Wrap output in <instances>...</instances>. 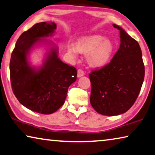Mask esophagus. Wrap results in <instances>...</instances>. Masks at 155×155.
Masks as SVG:
<instances>
[{
    "mask_svg": "<svg viewBox=\"0 0 155 155\" xmlns=\"http://www.w3.org/2000/svg\"><path fill=\"white\" fill-rule=\"evenodd\" d=\"M84 70H82L81 69H79V70H78L77 71V77H82V76L84 75Z\"/></svg>",
    "mask_w": 155,
    "mask_h": 155,
    "instance_id": "esophagus-1",
    "label": "esophagus"
}]
</instances>
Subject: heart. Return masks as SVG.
Returning a JSON list of instances; mask_svg holds the SVG:
<instances>
[{"label":"heart","instance_id":"b5f03b06","mask_svg":"<svg viewBox=\"0 0 155 155\" xmlns=\"http://www.w3.org/2000/svg\"><path fill=\"white\" fill-rule=\"evenodd\" d=\"M114 50L112 41L104 39L100 35L85 37L77 41L75 48H70L69 51L76 55L77 52L87 54V61L91 67L101 68L110 61Z\"/></svg>","mask_w":155,"mask_h":155}]
</instances>
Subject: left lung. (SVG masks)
Returning <instances> with one entry per match:
<instances>
[{"instance_id":"obj_1","label":"left lung","mask_w":155,"mask_h":155,"mask_svg":"<svg viewBox=\"0 0 155 155\" xmlns=\"http://www.w3.org/2000/svg\"><path fill=\"white\" fill-rule=\"evenodd\" d=\"M120 31V45L108 64L92 71L90 101L101 115H117L127 111L138 96L145 76L141 49L138 41L124 30Z\"/></svg>"}]
</instances>
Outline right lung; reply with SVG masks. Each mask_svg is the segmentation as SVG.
I'll use <instances>...</instances> for the list:
<instances>
[{"mask_svg": "<svg viewBox=\"0 0 155 155\" xmlns=\"http://www.w3.org/2000/svg\"><path fill=\"white\" fill-rule=\"evenodd\" d=\"M56 29L54 22H41L23 33L16 43L10 63L12 89L18 101L28 109L51 114L63 105L68 87L77 80L74 67L64 63L52 47L41 68L30 65L28 55L36 44L51 36Z\"/></svg>", "mask_w": 155, "mask_h": 155, "instance_id": "obj_1", "label": "right lung"}]
</instances>
